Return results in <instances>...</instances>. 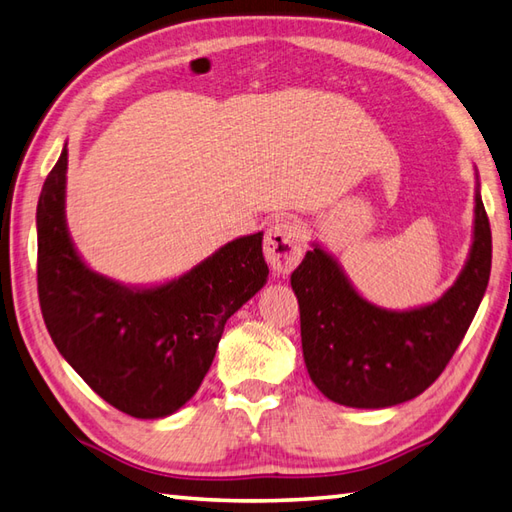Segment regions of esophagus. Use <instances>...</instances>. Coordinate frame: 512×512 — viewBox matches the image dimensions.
Instances as JSON below:
<instances>
[{
    "label": "esophagus",
    "instance_id": "esophagus-1",
    "mask_svg": "<svg viewBox=\"0 0 512 512\" xmlns=\"http://www.w3.org/2000/svg\"><path fill=\"white\" fill-rule=\"evenodd\" d=\"M303 231L295 220H277L268 228L264 239V255L270 268L279 275L290 273L303 255Z\"/></svg>",
    "mask_w": 512,
    "mask_h": 512
}]
</instances>
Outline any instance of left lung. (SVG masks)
Listing matches in <instances>:
<instances>
[{"mask_svg": "<svg viewBox=\"0 0 512 512\" xmlns=\"http://www.w3.org/2000/svg\"><path fill=\"white\" fill-rule=\"evenodd\" d=\"M312 246L290 277L312 383L325 398L356 409H385L420 396L458 350L491 277L493 239L480 178L469 259L455 284L427 306H374L328 250Z\"/></svg>", "mask_w": 512, "mask_h": 512, "instance_id": "obj_1", "label": "left lung"}]
</instances>
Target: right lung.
I'll return each mask as SVG.
<instances>
[{
	"instance_id": "obj_1",
	"label": "right lung",
	"mask_w": 512,
	"mask_h": 512,
	"mask_svg": "<svg viewBox=\"0 0 512 512\" xmlns=\"http://www.w3.org/2000/svg\"><path fill=\"white\" fill-rule=\"evenodd\" d=\"M68 149L37 204V288L54 345L105 402L127 416L176 413L209 372L226 321L264 288V233L237 237L178 279L125 286L76 253L65 224Z\"/></svg>"
}]
</instances>
